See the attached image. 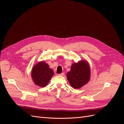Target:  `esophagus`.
Here are the masks:
<instances>
[{
    "label": "esophagus",
    "mask_w": 124,
    "mask_h": 124,
    "mask_svg": "<svg viewBox=\"0 0 124 124\" xmlns=\"http://www.w3.org/2000/svg\"><path fill=\"white\" fill-rule=\"evenodd\" d=\"M59 75H60V76H64V75H65V73H64V72H62L61 73L59 74Z\"/></svg>",
    "instance_id": "1"
}]
</instances>
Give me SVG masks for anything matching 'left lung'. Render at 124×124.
<instances>
[{"mask_svg":"<svg viewBox=\"0 0 124 124\" xmlns=\"http://www.w3.org/2000/svg\"><path fill=\"white\" fill-rule=\"evenodd\" d=\"M90 71L86 61H81L73 63L67 73V79L71 86L78 89L89 80Z\"/></svg>","mask_w":124,"mask_h":124,"instance_id":"left-lung-1","label":"left lung"}]
</instances>
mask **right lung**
<instances>
[{
	"instance_id": "add662e5",
	"label": "right lung",
	"mask_w": 124,
	"mask_h": 124,
	"mask_svg": "<svg viewBox=\"0 0 124 124\" xmlns=\"http://www.w3.org/2000/svg\"><path fill=\"white\" fill-rule=\"evenodd\" d=\"M54 75L53 70L47 64L40 62L33 67L31 71L32 80L36 85L40 87L46 86Z\"/></svg>"
}]
</instances>
